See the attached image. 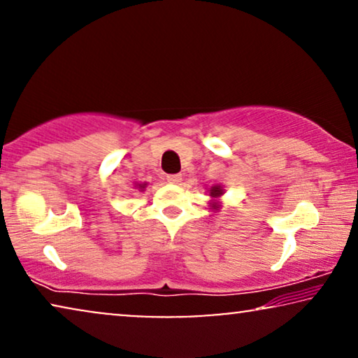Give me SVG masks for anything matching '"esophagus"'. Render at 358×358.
I'll list each match as a JSON object with an SVG mask.
<instances>
[{
  "label": "esophagus",
  "instance_id": "1",
  "mask_svg": "<svg viewBox=\"0 0 358 358\" xmlns=\"http://www.w3.org/2000/svg\"><path fill=\"white\" fill-rule=\"evenodd\" d=\"M180 180H182V176L180 174H169L168 176V182H171V184H180Z\"/></svg>",
  "mask_w": 358,
  "mask_h": 358
}]
</instances>
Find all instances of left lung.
<instances>
[{"mask_svg":"<svg viewBox=\"0 0 358 358\" xmlns=\"http://www.w3.org/2000/svg\"><path fill=\"white\" fill-rule=\"evenodd\" d=\"M207 192H208V197H210L208 208L213 210V212H217V210L222 208V205H223L222 197L224 194V187L222 184H213L207 189Z\"/></svg>","mask_w":358,"mask_h":358,"instance_id":"left-lung-1","label":"left lung"}]
</instances>
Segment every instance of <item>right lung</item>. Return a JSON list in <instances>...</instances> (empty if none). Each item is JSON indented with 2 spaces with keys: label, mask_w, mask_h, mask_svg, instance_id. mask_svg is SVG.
<instances>
[{
  "label": "right lung",
  "mask_w": 358,
  "mask_h": 358,
  "mask_svg": "<svg viewBox=\"0 0 358 358\" xmlns=\"http://www.w3.org/2000/svg\"><path fill=\"white\" fill-rule=\"evenodd\" d=\"M146 185H148V182H135V189H138L140 192H143V190L146 189Z\"/></svg>",
  "instance_id": "1"
}]
</instances>
